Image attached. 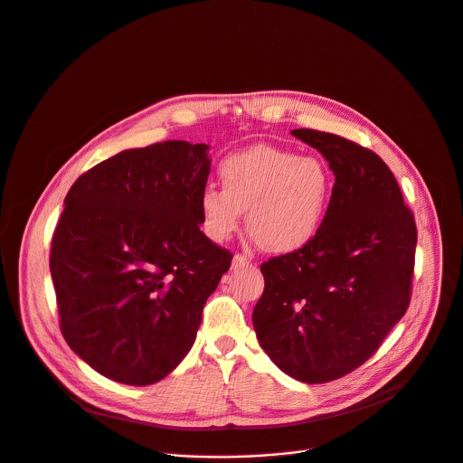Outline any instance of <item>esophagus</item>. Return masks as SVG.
<instances>
[{
  "mask_svg": "<svg viewBox=\"0 0 463 463\" xmlns=\"http://www.w3.org/2000/svg\"><path fill=\"white\" fill-rule=\"evenodd\" d=\"M232 266H233L235 269H237V268H248V266H251V259H248V257L242 255V253H237V255L233 257Z\"/></svg>",
  "mask_w": 463,
  "mask_h": 463,
  "instance_id": "34e87169",
  "label": "esophagus"
}]
</instances>
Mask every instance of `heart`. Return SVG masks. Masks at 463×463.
<instances>
[{
  "instance_id": "heart-1",
  "label": "heart",
  "mask_w": 463,
  "mask_h": 463,
  "mask_svg": "<svg viewBox=\"0 0 463 463\" xmlns=\"http://www.w3.org/2000/svg\"><path fill=\"white\" fill-rule=\"evenodd\" d=\"M221 192L204 188L199 199L203 224L215 242L233 237L246 213L250 237L266 251L303 248L321 228L334 178L316 156L255 146L232 155L217 169Z\"/></svg>"
}]
</instances>
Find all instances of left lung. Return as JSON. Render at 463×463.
Returning <instances> with one entry per match:
<instances>
[{
	"mask_svg": "<svg viewBox=\"0 0 463 463\" xmlns=\"http://www.w3.org/2000/svg\"><path fill=\"white\" fill-rule=\"evenodd\" d=\"M292 135L323 153L335 184L314 239L260 264L253 328L285 374L328 383L361 366L405 316L418 230L380 155L332 133Z\"/></svg>",
	"mask_w": 463,
	"mask_h": 463,
	"instance_id": "1",
	"label": "left lung"
}]
</instances>
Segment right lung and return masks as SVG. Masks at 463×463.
Listing matches in <instances>:
<instances>
[{
    "mask_svg": "<svg viewBox=\"0 0 463 463\" xmlns=\"http://www.w3.org/2000/svg\"><path fill=\"white\" fill-rule=\"evenodd\" d=\"M206 144L122 151L76 178L52 233L60 330L97 373L126 385L165 378L195 343L233 253L201 232Z\"/></svg>",
    "mask_w": 463,
    "mask_h": 463,
    "instance_id": "obj_1",
    "label": "right lung"
}]
</instances>
